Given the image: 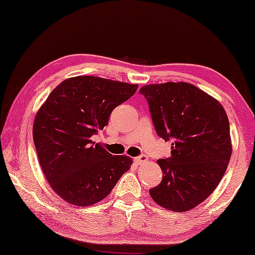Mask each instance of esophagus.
<instances>
[{
  "instance_id": "esophagus-1",
  "label": "esophagus",
  "mask_w": 255,
  "mask_h": 255,
  "mask_svg": "<svg viewBox=\"0 0 255 255\" xmlns=\"http://www.w3.org/2000/svg\"><path fill=\"white\" fill-rule=\"evenodd\" d=\"M147 161H148V157L145 155H141V156L135 158V162H136V164H139V165L144 164V162H147Z\"/></svg>"
}]
</instances>
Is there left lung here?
I'll list each match as a JSON object with an SVG mask.
<instances>
[{
    "mask_svg": "<svg viewBox=\"0 0 255 255\" xmlns=\"http://www.w3.org/2000/svg\"><path fill=\"white\" fill-rule=\"evenodd\" d=\"M157 134L172 139L170 157L157 160L160 184L149 191L153 201L175 212L191 210L218 186L232 156L226 112L218 100L192 83L145 85Z\"/></svg>",
    "mask_w": 255,
    "mask_h": 255,
    "instance_id": "8db88e82",
    "label": "left lung"
}]
</instances>
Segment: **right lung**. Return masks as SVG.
<instances>
[{"label":"right lung","instance_id":"obj_1","mask_svg":"<svg viewBox=\"0 0 255 255\" xmlns=\"http://www.w3.org/2000/svg\"><path fill=\"white\" fill-rule=\"evenodd\" d=\"M136 89L137 85L94 76L69 78L37 112L32 136L41 170L65 202L88 207L102 201L131 168L132 158L113 156L90 137Z\"/></svg>","mask_w":255,"mask_h":255}]
</instances>
